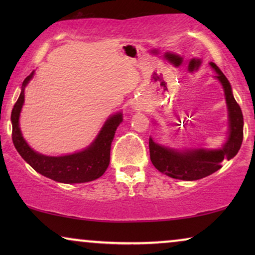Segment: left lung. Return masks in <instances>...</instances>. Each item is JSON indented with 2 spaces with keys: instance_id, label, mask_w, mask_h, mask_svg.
<instances>
[{
  "instance_id": "8db88e82",
  "label": "left lung",
  "mask_w": 255,
  "mask_h": 255,
  "mask_svg": "<svg viewBox=\"0 0 255 255\" xmlns=\"http://www.w3.org/2000/svg\"><path fill=\"white\" fill-rule=\"evenodd\" d=\"M217 73V78L225 92L226 104L229 109L230 133L228 141L219 149H191L177 152L158 145L149 138V156L151 161L159 172L173 179L195 181L215 173L222 167L223 160H230L240 149L244 137V118L239 104L232 95L231 85L223 72L214 62L210 64Z\"/></svg>"
}]
</instances>
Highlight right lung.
I'll use <instances>...</instances> for the list:
<instances>
[{
    "label": "right lung",
    "mask_w": 255,
    "mask_h": 255,
    "mask_svg": "<svg viewBox=\"0 0 255 255\" xmlns=\"http://www.w3.org/2000/svg\"><path fill=\"white\" fill-rule=\"evenodd\" d=\"M33 73L23 81L22 93L11 111L12 142L20 156L41 175L61 183H82L99 179L106 172L110 162V148L115 131L123 118L122 114L111 116L104 124L95 141L85 151L64 156H46L38 154L29 147L19 130L18 118L24 103V87Z\"/></svg>",
    "instance_id": "add662e5"
}]
</instances>
